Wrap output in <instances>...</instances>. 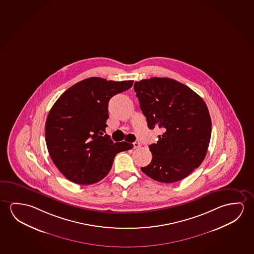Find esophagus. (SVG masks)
I'll return each instance as SVG.
<instances>
[{
	"mask_svg": "<svg viewBox=\"0 0 254 254\" xmlns=\"http://www.w3.org/2000/svg\"><path fill=\"white\" fill-rule=\"evenodd\" d=\"M133 148H138L141 147V143H140V141H134V142L133 143Z\"/></svg>",
	"mask_w": 254,
	"mask_h": 254,
	"instance_id": "34e87169",
	"label": "esophagus"
}]
</instances>
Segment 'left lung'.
<instances>
[{
	"label": "left lung",
	"instance_id": "left-lung-1",
	"mask_svg": "<svg viewBox=\"0 0 254 254\" xmlns=\"http://www.w3.org/2000/svg\"><path fill=\"white\" fill-rule=\"evenodd\" d=\"M133 88L148 128L164 129L157 142L149 145L152 160L141 171L163 183L183 180L207 154L212 124L206 103L173 79H145L134 82Z\"/></svg>",
	"mask_w": 254,
	"mask_h": 254
}]
</instances>
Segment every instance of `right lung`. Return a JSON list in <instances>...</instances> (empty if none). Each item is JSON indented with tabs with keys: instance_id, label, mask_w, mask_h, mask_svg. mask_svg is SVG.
<instances>
[{
	"instance_id": "1",
	"label": "right lung",
	"mask_w": 254,
	"mask_h": 254,
	"mask_svg": "<svg viewBox=\"0 0 254 254\" xmlns=\"http://www.w3.org/2000/svg\"><path fill=\"white\" fill-rule=\"evenodd\" d=\"M133 81L90 77L71 86L57 99L46 121V142L59 171L73 183L91 185L103 180L118 153L133 148L114 143L106 134L108 103L130 89Z\"/></svg>"
}]
</instances>
